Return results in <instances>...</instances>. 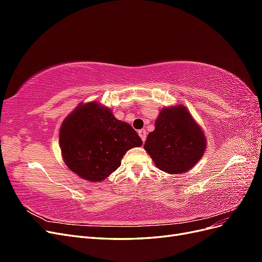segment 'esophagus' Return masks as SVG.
<instances>
[{"instance_id":"obj_1","label":"esophagus","mask_w":262,"mask_h":262,"mask_svg":"<svg viewBox=\"0 0 262 262\" xmlns=\"http://www.w3.org/2000/svg\"><path fill=\"white\" fill-rule=\"evenodd\" d=\"M139 136L142 139V141L145 142V140H146V131L144 129H142V130L139 131Z\"/></svg>"}]
</instances>
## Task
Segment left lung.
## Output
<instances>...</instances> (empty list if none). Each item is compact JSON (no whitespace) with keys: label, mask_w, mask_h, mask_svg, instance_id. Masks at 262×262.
<instances>
[{"label":"left lung","mask_w":262,"mask_h":262,"mask_svg":"<svg viewBox=\"0 0 262 262\" xmlns=\"http://www.w3.org/2000/svg\"><path fill=\"white\" fill-rule=\"evenodd\" d=\"M144 148L157 168L170 175L184 173L201 160L207 137L187 107L179 104L161 109Z\"/></svg>","instance_id":"1"}]
</instances>
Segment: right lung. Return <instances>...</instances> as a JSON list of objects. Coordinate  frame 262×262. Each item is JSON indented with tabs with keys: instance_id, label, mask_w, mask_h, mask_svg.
<instances>
[{
	"instance_id": "1",
	"label": "right lung",
	"mask_w": 262,
	"mask_h": 262,
	"mask_svg": "<svg viewBox=\"0 0 262 262\" xmlns=\"http://www.w3.org/2000/svg\"><path fill=\"white\" fill-rule=\"evenodd\" d=\"M61 155L78 177L99 182L118 169L126 150L142 145L136 130L97 101L81 102L62 122Z\"/></svg>"
}]
</instances>
